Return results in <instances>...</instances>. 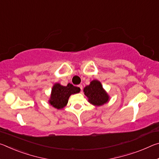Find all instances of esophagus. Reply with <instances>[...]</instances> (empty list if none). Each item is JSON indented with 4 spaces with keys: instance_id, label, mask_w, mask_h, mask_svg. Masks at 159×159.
Wrapping results in <instances>:
<instances>
[{
    "instance_id": "1",
    "label": "esophagus",
    "mask_w": 159,
    "mask_h": 159,
    "mask_svg": "<svg viewBox=\"0 0 159 159\" xmlns=\"http://www.w3.org/2000/svg\"><path fill=\"white\" fill-rule=\"evenodd\" d=\"M79 87L80 88V89L81 90V91H82V90H83V85L80 84V85H79Z\"/></svg>"
}]
</instances>
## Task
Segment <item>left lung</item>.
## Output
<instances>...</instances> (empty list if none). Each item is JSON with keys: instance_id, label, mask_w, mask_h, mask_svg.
Returning <instances> with one entry per match:
<instances>
[{"instance_id": "left-lung-1", "label": "left lung", "mask_w": 159, "mask_h": 159, "mask_svg": "<svg viewBox=\"0 0 159 159\" xmlns=\"http://www.w3.org/2000/svg\"><path fill=\"white\" fill-rule=\"evenodd\" d=\"M83 92L88 98L89 103L94 106H102L110 100L108 93L104 89L101 82L98 80H92L90 85H86L84 88Z\"/></svg>"}]
</instances>
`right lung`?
<instances>
[{"label": "right lung", "mask_w": 159, "mask_h": 159, "mask_svg": "<svg viewBox=\"0 0 159 159\" xmlns=\"http://www.w3.org/2000/svg\"><path fill=\"white\" fill-rule=\"evenodd\" d=\"M80 89L71 83L66 86L61 85L60 83H56L52 86V90L48 102L51 106L57 109H61L66 106L69 97L74 94L79 93Z\"/></svg>", "instance_id": "right-lung-1"}]
</instances>
